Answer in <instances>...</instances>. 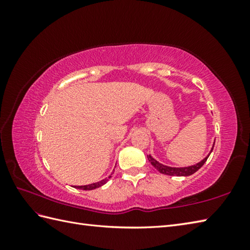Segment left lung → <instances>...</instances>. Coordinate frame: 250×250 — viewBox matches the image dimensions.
Instances as JSON below:
<instances>
[{"mask_svg":"<svg viewBox=\"0 0 250 250\" xmlns=\"http://www.w3.org/2000/svg\"><path fill=\"white\" fill-rule=\"evenodd\" d=\"M214 145H215V142H214ZM213 148H214V146L211 147L209 153L207 155V157H205L203 159V160L200 161L199 163L194 164V166H190V167H173L164 166V164L155 160V159H153L150 155L147 156V158H148V160H149V162L151 163V166L164 175H169V176H190V175L194 174L196 171H198V169H200L202 167H203V164L206 162L207 158L209 157L210 152L213 151Z\"/></svg>","mask_w":250,"mask_h":250,"instance_id":"8db88e82","label":"left lung"}]
</instances>
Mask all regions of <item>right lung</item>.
<instances>
[{
  "label": "right lung",
  "mask_w": 250,
  "mask_h": 250,
  "mask_svg": "<svg viewBox=\"0 0 250 250\" xmlns=\"http://www.w3.org/2000/svg\"><path fill=\"white\" fill-rule=\"evenodd\" d=\"M111 174H113V173H111ZM111 174L109 175L108 177H106V178L101 180V182L93 183V184L86 185V186H75V188H77V189H83V190H93V189H97V188L101 187V186H103V185H105L106 183L108 182V179L111 177Z\"/></svg>",
  "instance_id": "1"
}]
</instances>
